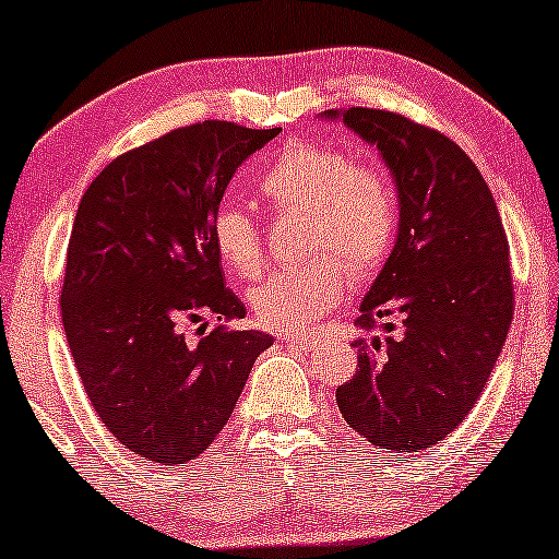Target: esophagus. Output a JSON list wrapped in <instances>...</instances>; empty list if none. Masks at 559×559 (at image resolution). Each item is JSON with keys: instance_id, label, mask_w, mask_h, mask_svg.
<instances>
[{"instance_id": "1", "label": "esophagus", "mask_w": 559, "mask_h": 559, "mask_svg": "<svg viewBox=\"0 0 559 559\" xmlns=\"http://www.w3.org/2000/svg\"><path fill=\"white\" fill-rule=\"evenodd\" d=\"M281 344H286L290 348H313L316 338L308 336V333H286V336L281 338Z\"/></svg>"}]
</instances>
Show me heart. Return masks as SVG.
Wrapping results in <instances>:
<instances>
[{
    "label": "heart",
    "mask_w": 559,
    "mask_h": 559,
    "mask_svg": "<svg viewBox=\"0 0 559 559\" xmlns=\"http://www.w3.org/2000/svg\"><path fill=\"white\" fill-rule=\"evenodd\" d=\"M258 188L278 211H306V248L324 251L306 263L276 269L251 288L248 301L263 326L298 329L319 319L346 290V264L340 259L346 257L348 269L364 276L379 269L394 243L396 198L389 178L338 150L290 143L265 168ZM211 236L233 276L251 278L261 271V233L246 207L221 205Z\"/></svg>",
    "instance_id": "heart-1"
}]
</instances>
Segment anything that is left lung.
Returning a JSON list of instances; mask_svg holds the SVG:
<instances>
[{
    "label": "left lung",
    "instance_id": "obj_1",
    "mask_svg": "<svg viewBox=\"0 0 559 559\" xmlns=\"http://www.w3.org/2000/svg\"><path fill=\"white\" fill-rule=\"evenodd\" d=\"M341 120L379 150L399 200L394 251L359 306V369L336 389L348 427L391 452H419L460 427L502 354L514 311L510 246L492 190L464 150L396 112L348 107ZM394 331V323H381Z\"/></svg>",
    "mask_w": 559,
    "mask_h": 559
}]
</instances>
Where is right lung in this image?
<instances>
[{"instance_id":"add662e5","label":"right lung","mask_w":559,"mask_h":559,"mask_svg":"<svg viewBox=\"0 0 559 559\" xmlns=\"http://www.w3.org/2000/svg\"><path fill=\"white\" fill-rule=\"evenodd\" d=\"M278 128L207 120L130 150L90 182L67 248L62 323L90 404L155 464L203 454L273 336L186 323L243 319L211 223L233 175Z\"/></svg>"}]
</instances>
